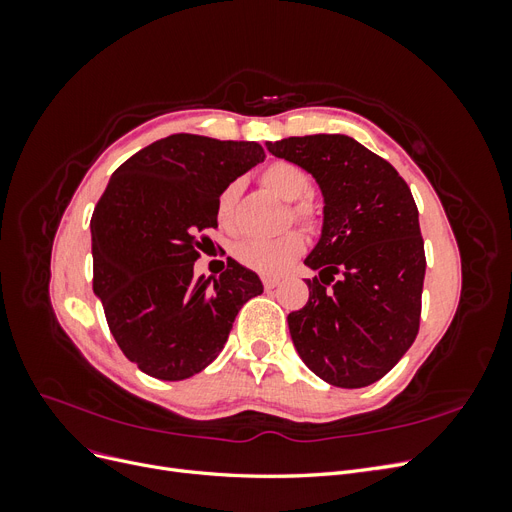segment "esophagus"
<instances>
[{"instance_id": "34e87169", "label": "esophagus", "mask_w": 512, "mask_h": 512, "mask_svg": "<svg viewBox=\"0 0 512 512\" xmlns=\"http://www.w3.org/2000/svg\"><path fill=\"white\" fill-rule=\"evenodd\" d=\"M277 284H280V280H275V277H262V286H265V290H273Z\"/></svg>"}]
</instances>
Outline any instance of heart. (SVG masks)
I'll use <instances>...</instances> for the list:
<instances>
[{
	"label": "heart",
	"mask_w": 512,
	"mask_h": 512,
	"mask_svg": "<svg viewBox=\"0 0 512 512\" xmlns=\"http://www.w3.org/2000/svg\"><path fill=\"white\" fill-rule=\"evenodd\" d=\"M260 181L267 185L271 192H275L280 198L297 204L292 205L290 213L294 220H301L307 224H314L318 220V207L309 198H303L312 190V179L305 170L297 164L280 160L269 164L262 170ZM239 198V183H230L228 188L218 198V220L222 226H230L232 211H235V203ZM305 250V239L299 232H286L282 237L275 239H247L237 245V258L245 267H250L258 273H282L286 271L294 260H297Z\"/></svg>",
	"instance_id": "b5f03b06"
}]
</instances>
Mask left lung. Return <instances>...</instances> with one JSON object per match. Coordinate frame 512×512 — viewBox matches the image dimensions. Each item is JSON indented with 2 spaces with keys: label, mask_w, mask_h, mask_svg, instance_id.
I'll return each instance as SVG.
<instances>
[{
  "label": "left lung",
  "mask_w": 512,
  "mask_h": 512,
  "mask_svg": "<svg viewBox=\"0 0 512 512\" xmlns=\"http://www.w3.org/2000/svg\"><path fill=\"white\" fill-rule=\"evenodd\" d=\"M305 168L324 196L318 245L305 258L318 277L288 314L292 344L318 378L342 389L374 384L408 352L421 324L425 245L408 183L346 134L267 143Z\"/></svg>",
  "instance_id": "left-lung-1"
}]
</instances>
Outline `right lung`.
Instances as JSON below:
<instances>
[{"label":"right lung","instance_id":"1","mask_svg":"<svg viewBox=\"0 0 512 512\" xmlns=\"http://www.w3.org/2000/svg\"><path fill=\"white\" fill-rule=\"evenodd\" d=\"M265 160L247 141L160 138L123 162L91 215L94 292L117 346L158 380H185L224 348L239 309L262 282L228 260L194 275L205 230L218 228L224 188Z\"/></svg>","mask_w":512,"mask_h":512}]
</instances>
